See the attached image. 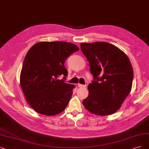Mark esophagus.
Returning a JSON list of instances; mask_svg holds the SVG:
<instances>
[{"label":"esophagus","mask_w":149,"mask_h":149,"mask_svg":"<svg viewBox=\"0 0 149 149\" xmlns=\"http://www.w3.org/2000/svg\"><path fill=\"white\" fill-rule=\"evenodd\" d=\"M78 86H79V88H84V87L86 86V85H81V84H78Z\"/></svg>","instance_id":"1"}]
</instances>
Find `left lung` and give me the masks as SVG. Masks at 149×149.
Here are the masks:
<instances>
[{
	"instance_id": "left-lung-1",
	"label": "left lung",
	"mask_w": 149,
	"mask_h": 149,
	"mask_svg": "<svg viewBox=\"0 0 149 149\" xmlns=\"http://www.w3.org/2000/svg\"><path fill=\"white\" fill-rule=\"evenodd\" d=\"M94 77L83 104L91 113L106 116L116 112L131 90L133 69L126 54L107 42L81 43Z\"/></svg>"
}]
</instances>
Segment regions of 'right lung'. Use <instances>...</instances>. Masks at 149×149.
I'll return each instance as SVG.
<instances>
[{
  "instance_id": "1",
  "label": "right lung",
  "mask_w": 149,
  "mask_h": 149,
  "mask_svg": "<svg viewBox=\"0 0 149 149\" xmlns=\"http://www.w3.org/2000/svg\"><path fill=\"white\" fill-rule=\"evenodd\" d=\"M79 50L70 42H40L27 52L20 74V85L29 106L38 113L53 116L64 111L74 85L65 83L64 63ZM63 76V79H59Z\"/></svg>"
}]
</instances>
